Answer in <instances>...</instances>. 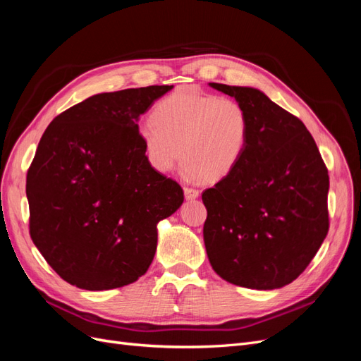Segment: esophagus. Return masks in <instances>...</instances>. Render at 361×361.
Here are the masks:
<instances>
[{"label":"esophagus","mask_w":361,"mask_h":361,"mask_svg":"<svg viewBox=\"0 0 361 361\" xmlns=\"http://www.w3.org/2000/svg\"><path fill=\"white\" fill-rule=\"evenodd\" d=\"M183 194H185V199H187V200H194V199L199 197V190L187 187V188H183Z\"/></svg>","instance_id":"obj_1"}]
</instances>
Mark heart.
Masks as SVG:
<instances>
[{
	"mask_svg": "<svg viewBox=\"0 0 361 361\" xmlns=\"http://www.w3.org/2000/svg\"><path fill=\"white\" fill-rule=\"evenodd\" d=\"M154 123L140 128L149 164L167 173L182 158L190 176L204 182L226 178L244 157L250 116L232 97L195 90L164 97L155 106Z\"/></svg>",
	"mask_w": 361,
	"mask_h": 361,
	"instance_id": "heart-1",
	"label": "heart"
}]
</instances>
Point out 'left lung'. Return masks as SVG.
<instances>
[{
	"mask_svg": "<svg viewBox=\"0 0 361 361\" xmlns=\"http://www.w3.org/2000/svg\"><path fill=\"white\" fill-rule=\"evenodd\" d=\"M209 85L245 108L250 138L238 166L202 194L207 257L232 285L283 288L309 267L329 233V170L301 120L265 93Z\"/></svg>",
	"mask_w": 361,
	"mask_h": 361,
	"instance_id": "8db88e82",
	"label": "left lung"
}]
</instances>
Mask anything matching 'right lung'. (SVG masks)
I'll return each mask as SVG.
<instances>
[{
  "label": "right lung",
  "instance_id": "1",
  "mask_svg": "<svg viewBox=\"0 0 361 361\" xmlns=\"http://www.w3.org/2000/svg\"><path fill=\"white\" fill-rule=\"evenodd\" d=\"M173 85L94 94L52 120L27 173L30 236L49 267L85 290L122 288L154 260L180 185L150 166L138 117Z\"/></svg>",
  "mask_w": 361,
  "mask_h": 361
}]
</instances>
